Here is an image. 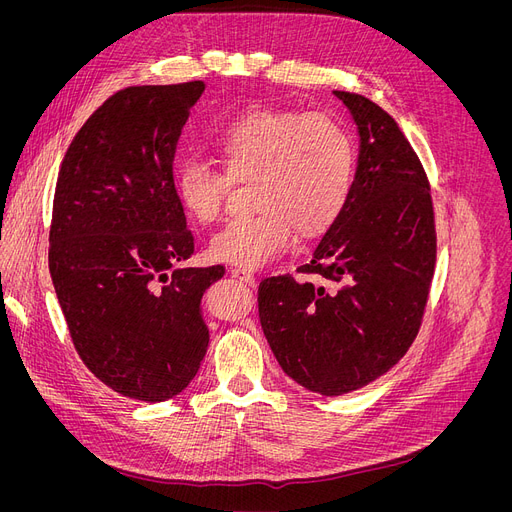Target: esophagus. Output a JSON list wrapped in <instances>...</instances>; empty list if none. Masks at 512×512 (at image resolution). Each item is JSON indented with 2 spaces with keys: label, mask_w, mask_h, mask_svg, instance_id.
Returning <instances> with one entry per match:
<instances>
[{
  "label": "esophagus",
  "mask_w": 512,
  "mask_h": 512,
  "mask_svg": "<svg viewBox=\"0 0 512 512\" xmlns=\"http://www.w3.org/2000/svg\"><path fill=\"white\" fill-rule=\"evenodd\" d=\"M230 274H232L234 278H238L240 282H245V284H249V286H255V274H253L251 270H245V267H232Z\"/></svg>",
  "instance_id": "34e87169"
}]
</instances>
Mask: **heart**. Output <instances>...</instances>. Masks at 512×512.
I'll return each mask as SVG.
<instances>
[{
    "label": "heart",
    "instance_id": "1",
    "mask_svg": "<svg viewBox=\"0 0 512 512\" xmlns=\"http://www.w3.org/2000/svg\"><path fill=\"white\" fill-rule=\"evenodd\" d=\"M207 145L225 172L203 159L178 164L182 209L199 224L218 222L228 178H253L249 197L257 207L211 238L209 255L218 261L255 270L288 249L294 230L303 238L324 234L351 195L353 141L326 114L253 107L215 126Z\"/></svg>",
    "mask_w": 512,
    "mask_h": 512
}]
</instances>
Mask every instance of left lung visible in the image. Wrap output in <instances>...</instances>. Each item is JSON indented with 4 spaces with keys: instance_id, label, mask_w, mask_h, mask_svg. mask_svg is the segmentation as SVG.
I'll return each instance as SVG.
<instances>
[{
    "instance_id": "left-lung-1",
    "label": "left lung",
    "mask_w": 512,
    "mask_h": 512,
    "mask_svg": "<svg viewBox=\"0 0 512 512\" xmlns=\"http://www.w3.org/2000/svg\"><path fill=\"white\" fill-rule=\"evenodd\" d=\"M334 95L361 137L351 195L299 276L265 278L257 290L261 328L280 367L324 396L359 390L405 357L438 249L432 188L405 134L371 99Z\"/></svg>"
}]
</instances>
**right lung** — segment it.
Masks as SVG:
<instances>
[{"mask_svg":"<svg viewBox=\"0 0 512 512\" xmlns=\"http://www.w3.org/2000/svg\"><path fill=\"white\" fill-rule=\"evenodd\" d=\"M203 80L126 87L105 99L60 166L49 274L78 357L114 392L161 402L195 378L209 344L205 288L222 265L195 253L174 153Z\"/></svg>","mask_w":512,"mask_h":512,"instance_id":"obj_1","label":"right lung"}]
</instances>
